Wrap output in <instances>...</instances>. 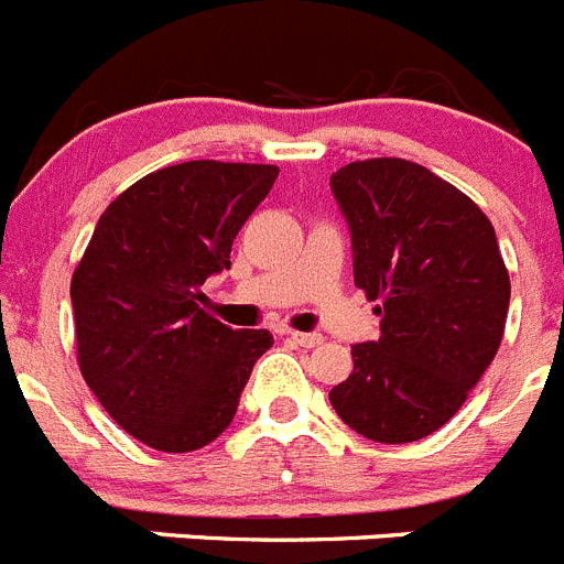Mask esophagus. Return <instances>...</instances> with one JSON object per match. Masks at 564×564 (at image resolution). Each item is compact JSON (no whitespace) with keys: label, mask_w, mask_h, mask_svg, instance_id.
Listing matches in <instances>:
<instances>
[{"label":"esophagus","mask_w":564,"mask_h":564,"mask_svg":"<svg viewBox=\"0 0 564 564\" xmlns=\"http://www.w3.org/2000/svg\"><path fill=\"white\" fill-rule=\"evenodd\" d=\"M286 339L294 345H301V348H314V345L323 343V337L314 332H286Z\"/></svg>","instance_id":"obj_1"}]
</instances>
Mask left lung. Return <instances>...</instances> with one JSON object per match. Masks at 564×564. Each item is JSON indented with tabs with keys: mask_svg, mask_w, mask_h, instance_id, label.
<instances>
[{
	"mask_svg": "<svg viewBox=\"0 0 564 564\" xmlns=\"http://www.w3.org/2000/svg\"><path fill=\"white\" fill-rule=\"evenodd\" d=\"M354 247V283L377 301L379 337L351 348L328 399L379 444H410L453 419L495 359L511 283L491 221L458 187L399 156L332 174Z\"/></svg>",
	"mask_w": 564,
	"mask_h": 564,
	"instance_id": "8db88e82",
	"label": "left lung"
}]
</instances>
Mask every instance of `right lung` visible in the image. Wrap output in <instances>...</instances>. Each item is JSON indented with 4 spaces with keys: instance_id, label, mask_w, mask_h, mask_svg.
Here are the masks:
<instances>
[{
    "instance_id": "obj_1",
    "label": "right lung",
    "mask_w": 564,
    "mask_h": 564,
    "mask_svg": "<svg viewBox=\"0 0 564 564\" xmlns=\"http://www.w3.org/2000/svg\"><path fill=\"white\" fill-rule=\"evenodd\" d=\"M275 165L194 160L154 171L98 219L75 267L78 365L106 413L160 453H191L230 427L267 328L225 326L202 283L230 270L238 230Z\"/></svg>"
}]
</instances>
